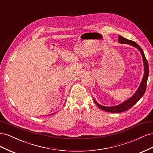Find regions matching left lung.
<instances>
[{"label": "left lung", "instance_id": "8db88e82", "mask_svg": "<svg viewBox=\"0 0 153 153\" xmlns=\"http://www.w3.org/2000/svg\"><path fill=\"white\" fill-rule=\"evenodd\" d=\"M118 41L120 43L130 45L133 46V47L137 48L138 50L140 51L141 54H142V58H143V65H144V75H143V76L140 85L135 93L134 94V95L131 97V98H129V100L125 101L124 102H123L121 105H119L117 106H110V107H107V106H104L102 105H100L94 100V103L100 109L103 110L104 111H106V112H111V113H120V112H124V111L131 108L134 105L136 104L138 102V100H139L142 98V96L143 95V94L145 93V92L146 91L147 81L148 76H149V65H148L147 61L146 58L144 53H143V50L140 46L138 45L137 43H135V41L127 39L121 36H119Z\"/></svg>", "mask_w": 153, "mask_h": 153}]
</instances>
